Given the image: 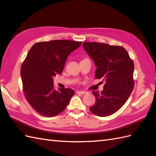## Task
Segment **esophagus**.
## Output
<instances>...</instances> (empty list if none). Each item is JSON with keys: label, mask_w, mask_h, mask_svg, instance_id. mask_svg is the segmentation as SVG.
<instances>
[{"label": "esophagus", "mask_w": 156, "mask_h": 156, "mask_svg": "<svg viewBox=\"0 0 156 156\" xmlns=\"http://www.w3.org/2000/svg\"><path fill=\"white\" fill-rule=\"evenodd\" d=\"M77 93H79V94L84 95V94H87V91H84V90H78Z\"/></svg>", "instance_id": "obj_1"}]
</instances>
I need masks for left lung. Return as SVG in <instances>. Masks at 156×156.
Instances as JSON below:
<instances>
[{
    "instance_id": "8db88e82",
    "label": "left lung",
    "mask_w": 156,
    "mask_h": 156,
    "mask_svg": "<svg viewBox=\"0 0 156 156\" xmlns=\"http://www.w3.org/2000/svg\"><path fill=\"white\" fill-rule=\"evenodd\" d=\"M83 46L97 67L95 77L106 83L101 93L92 92L95 104L89 109L99 117L110 116L124 105L134 89V63L122 46L98 42H84Z\"/></svg>"
}]
</instances>
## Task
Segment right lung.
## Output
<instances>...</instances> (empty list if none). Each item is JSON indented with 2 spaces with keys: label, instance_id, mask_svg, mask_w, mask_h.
I'll return each mask as SVG.
<instances>
[{
  "label": "right lung",
  "instance_id": "add662e5",
  "mask_svg": "<svg viewBox=\"0 0 156 156\" xmlns=\"http://www.w3.org/2000/svg\"><path fill=\"white\" fill-rule=\"evenodd\" d=\"M81 44L70 40L38 42L28 52L20 69L23 90L28 102L40 115H57L75 94L72 89L55 90L53 77L63 72L67 56Z\"/></svg>",
  "mask_w": 156,
  "mask_h": 156
}]
</instances>
